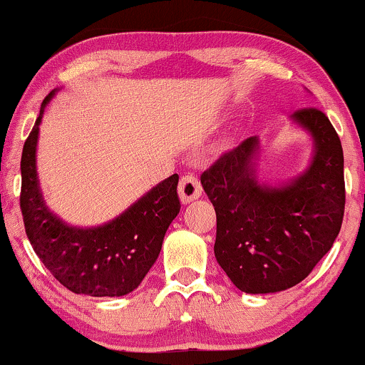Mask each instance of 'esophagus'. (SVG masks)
<instances>
[{
    "instance_id": "34e87169",
    "label": "esophagus",
    "mask_w": 365,
    "mask_h": 365,
    "mask_svg": "<svg viewBox=\"0 0 365 365\" xmlns=\"http://www.w3.org/2000/svg\"><path fill=\"white\" fill-rule=\"evenodd\" d=\"M178 193L180 200H182L183 204H190L192 200H197V198L202 195V185L195 175L188 173L185 177H182L178 185Z\"/></svg>"
}]
</instances>
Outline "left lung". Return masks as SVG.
Segmentation results:
<instances>
[{"instance_id":"obj_1","label":"left lung","mask_w":365,"mask_h":365,"mask_svg":"<svg viewBox=\"0 0 365 365\" xmlns=\"http://www.w3.org/2000/svg\"><path fill=\"white\" fill-rule=\"evenodd\" d=\"M313 141L310 163L281 185L256 175L259 138L220 155L200 175L215 209V259L244 293L292 288L334 246L345 209L344 151L329 118L317 108L293 113Z\"/></svg>"}]
</instances>
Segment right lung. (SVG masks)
I'll return each instance as SVG.
<instances>
[{
  "label": "right lung",
  "instance_id": "obj_1",
  "mask_svg": "<svg viewBox=\"0 0 365 365\" xmlns=\"http://www.w3.org/2000/svg\"><path fill=\"white\" fill-rule=\"evenodd\" d=\"M55 92L41 103L21 153L20 207L26 236L40 261L67 289L89 297H124L158 259L167 229L178 215V175L165 178L109 222L68 225L45 204L36 173L40 123Z\"/></svg>",
  "mask_w": 365,
  "mask_h": 365
}]
</instances>
